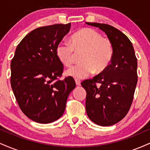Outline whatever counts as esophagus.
Masks as SVG:
<instances>
[{
    "label": "esophagus",
    "mask_w": 150,
    "mask_h": 150,
    "mask_svg": "<svg viewBox=\"0 0 150 150\" xmlns=\"http://www.w3.org/2000/svg\"><path fill=\"white\" fill-rule=\"evenodd\" d=\"M75 83H76V85L80 86V84H81V81L77 80V79H75Z\"/></svg>",
    "instance_id": "1"
}]
</instances>
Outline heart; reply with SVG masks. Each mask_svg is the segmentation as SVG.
Instances as JSON below:
<instances>
[{"mask_svg":"<svg viewBox=\"0 0 150 150\" xmlns=\"http://www.w3.org/2000/svg\"><path fill=\"white\" fill-rule=\"evenodd\" d=\"M70 43H60L56 47V56L66 67L73 64L76 53L80 54L82 63L70 68L66 74L76 79H83L94 72L100 74L111 64L114 49L112 43L103 38L101 33L91 28H84L70 38Z\"/></svg>","mask_w":150,"mask_h":150,"instance_id":"1","label":"heart"}]
</instances>
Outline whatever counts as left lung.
<instances>
[{
	"label": "left lung",
	"mask_w": 150,
	"mask_h": 150,
	"mask_svg": "<svg viewBox=\"0 0 150 150\" xmlns=\"http://www.w3.org/2000/svg\"><path fill=\"white\" fill-rule=\"evenodd\" d=\"M86 24L104 32L114 49L107 69L81 83L87 92L86 111L96 124L112 125L126 116L132 104L137 82V58L130 39L118 29L106 24Z\"/></svg>",
	"instance_id": "1"
}]
</instances>
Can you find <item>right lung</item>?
<instances>
[{
	"label": "right lung",
	"instance_id": "right-lung-1",
	"mask_svg": "<svg viewBox=\"0 0 150 150\" xmlns=\"http://www.w3.org/2000/svg\"><path fill=\"white\" fill-rule=\"evenodd\" d=\"M70 23L39 27L26 35L11 61L10 83L20 109L34 121L50 123L61 118L75 89L72 77L59 80L63 65L56 47L69 32Z\"/></svg>",
	"mask_w": 150,
	"mask_h": 150
}]
</instances>
